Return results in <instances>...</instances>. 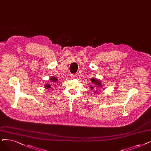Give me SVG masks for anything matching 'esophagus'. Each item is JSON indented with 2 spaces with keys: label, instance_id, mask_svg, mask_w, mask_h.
Returning <instances> with one entry per match:
<instances>
[{
  "label": "esophagus",
  "instance_id": "34e87169",
  "mask_svg": "<svg viewBox=\"0 0 151 151\" xmlns=\"http://www.w3.org/2000/svg\"><path fill=\"white\" fill-rule=\"evenodd\" d=\"M77 77V75H76L75 74H70V77L72 79H75V78Z\"/></svg>",
  "mask_w": 151,
  "mask_h": 151
}]
</instances>
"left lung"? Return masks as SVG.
I'll return each mask as SVG.
<instances>
[{"label": "left lung", "instance_id": "left-lung-1", "mask_svg": "<svg viewBox=\"0 0 151 151\" xmlns=\"http://www.w3.org/2000/svg\"><path fill=\"white\" fill-rule=\"evenodd\" d=\"M91 82L93 85L92 86H90V87L92 89V91H94L96 93L99 92V88L101 86L100 81H99V80H96L95 79H91Z\"/></svg>", "mask_w": 151, "mask_h": 151}]
</instances>
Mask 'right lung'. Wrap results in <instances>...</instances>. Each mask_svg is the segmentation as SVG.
Instances as JSON below:
<instances>
[{
	"label": "right lung",
	"mask_w": 151,
	"mask_h": 151,
	"mask_svg": "<svg viewBox=\"0 0 151 151\" xmlns=\"http://www.w3.org/2000/svg\"><path fill=\"white\" fill-rule=\"evenodd\" d=\"M51 80L52 81L51 82H56L57 81V79H56V78H55V77H52L51 79ZM45 87H46V88H49L51 87V85H49V84H47V85L45 86Z\"/></svg>",
	"instance_id": "right-lung-1"
}]
</instances>
